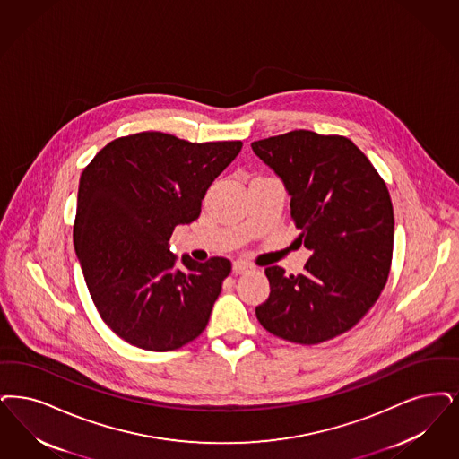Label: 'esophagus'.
I'll use <instances>...</instances> for the list:
<instances>
[{
    "label": "esophagus",
    "mask_w": 459,
    "mask_h": 459,
    "mask_svg": "<svg viewBox=\"0 0 459 459\" xmlns=\"http://www.w3.org/2000/svg\"><path fill=\"white\" fill-rule=\"evenodd\" d=\"M251 270H253V266L247 264V263H244V261H234V264H232V272H234L236 275H244V273H247V272H251Z\"/></svg>",
    "instance_id": "esophagus-1"
}]
</instances>
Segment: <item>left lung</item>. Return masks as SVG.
<instances>
[{
    "label": "left lung",
    "mask_w": 459,
    "mask_h": 459,
    "mask_svg": "<svg viewBox=\"0 0 459 459\" xmlns=\"http://www.w3.org/2000/svg\"><path fill=\"white\" fill-rule=\"evenodd\" d=\"M251 147L281 178L299 238L312 253L300 275L264 270L272 290L257 321L297 345L333 340L366 316L387 281L394 240L387 186L340 134L295 129Z\"/></svg>",
    "instance_id": "left-lung-1"
}]
</instances>
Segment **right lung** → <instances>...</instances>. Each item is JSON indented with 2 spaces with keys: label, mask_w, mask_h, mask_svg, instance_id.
Returning a JSON list of instances; mask_svg holds the SVG:
<instances>
[{
  "label": "right lung",
  "mask_w": 459,
  "mask_h": 459,
  "mask_svg": "<svg viewBox=\"0 0 459 459\" xmlns=\"http://www.w3.org/2000/svg\"><path fill=\"white\" fill-rule=\"evenodd\" d=\"M240 148L142 131L112 140L83 169L74 251L102 321L129 345L178 350L206 328L232 263L183 256L176 270L169 238L200 217L208 186Z\"/></svg>",
  "instance_id": "right-lung-1"
}]
</instances>
